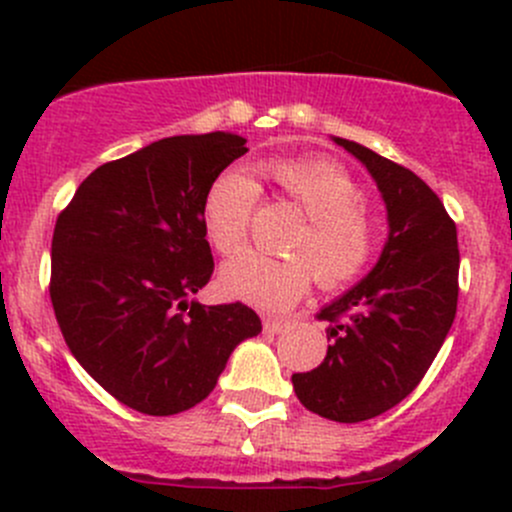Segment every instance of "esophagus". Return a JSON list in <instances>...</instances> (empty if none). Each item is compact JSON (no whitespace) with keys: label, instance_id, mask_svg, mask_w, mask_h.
Here are the masks:
<instances>
[{"label":"esophagus","instance_id":"esophagus-1","mask_svg":"<svg viewBox=\"0 0 512 512\" xmlns=\"http://www.w3.org/2000/svg\"><path fill=\"white\" fill-rule=\"evenodd\" d=\"M287 319H265V324H262V329H265V334H280L287 329Z\"/></svg>","mask_w":512,"mask_h":512}]
</instances>
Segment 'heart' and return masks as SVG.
Here are the masks:
<instances>
[{"mask_svg": "<svg viewBox=\"0 0 512 512\" xmlns=\"http://www.w3.org/2000/svg\"><path fill=\"white\" fill-rule=\"evenodd\" d=\"M262 170L307 220L289 240V257L245 250L227 260L220 272L225 292L277 312L302 299L314 275L327 289L364 275L376 250V227L352 175L327 158L272 160ZM257 195L260 188L242 170H225L210 183L203 223L215 250L235 252L245 242Z\"/></svg>", "mask_w": 512, "mask_h": 512, "instance_id": "1", "label": "heart"}]
</instances>
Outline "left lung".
<instances>
[{"instance_id": "1", "label": "left lung", "mask_w": 512, "mask_h": 512, "mask_svg": "<svg viewBox=\"0 0 512 512\" xmlns=\"http://www.w3.org/2000/svg\"><path fill=\"white\" fill-rule=\"evenodd\" d=\"M369 170L386 205L389 237L369 275L322 307L327 356L292 374L304 409L359 423L416 389L456 319L458 235L438 195L404 165L332 138Z\"/></svg>"}]
</instances>
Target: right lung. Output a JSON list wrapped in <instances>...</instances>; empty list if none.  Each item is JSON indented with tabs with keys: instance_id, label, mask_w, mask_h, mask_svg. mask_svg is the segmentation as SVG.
<instances>
[{
	"instance_id": "obj_1",
	"label": "right lung",
	"mask_w": 512,
	"mask_h": 512,
	"mask_svg": "<svg viewBox=\"0 0 512 512\" xmlns=\"http://www.w3.org/2000/svg\"><path fill=\"white\" fill-rule=\"evenodd\" d=\"M247 138L173 136L96 168L59 215L51 304L71 354L148 416L193 409L262 322L242 302L195 299L213 275L203 200Z\"/></svg>"
}]
</instances>
